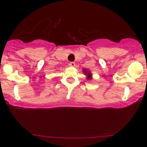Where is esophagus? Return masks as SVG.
Segmentation results:
<instances>
[{
	"mask_svg": "<svg viewBox=\"0 0 147 147\" xmlns=\"http://www.w3.org/2000/svg\"><path fill=\"white\" fill-rule=\"evenodd\" d=\"M75 65H76L75 62L71 61V62H70V63H69V65L71 66V67H74V66H75Z\"/></svg>",
	"mask_w": 147,
	"mask_h": 147,
	"instance_id": "34e87169",
	"label": "esophagus"
}]
</instances>
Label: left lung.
Listing matches in <instances>:
<instances>
[{"label": "left lung", "mask_w": 147, "mask_h": 147, "mask_svg": "<svg viewBox=\"0 0 147 147\" xmlns=\"http://www.w3.org/2000/svg\"><path fill=\"white\" fill-rule=\"evenodd\" d=\"M84 73H85L86 74H87V75H88V78H88V80L91 78V74H90V71H87V70H86V69H84Z\"/></svg>", "instance_id": "1"}]
</instances>
